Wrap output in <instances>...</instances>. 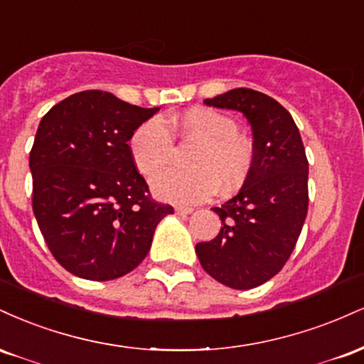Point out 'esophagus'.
Segmentation results:
<instances>
[{
    "label": "esophagus",
    "instance_id": "obj_1",
    "mask_svg": "<svg viewBox=\"0 0 364 364\" xmlns=\"http://www.w3.org/2000/svg\"><path fill=\"white\" fill-rule=\"evenodd\" d=\"M174 210H176V214H179V215H188V214H191V212H193V208L185 207V205H178L176 208H174Z\"/></svg>",
    "mask_w": 364,
    "mask_h": 364
}]
</instances>
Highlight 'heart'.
Returning <instances> with one entry per match:
<instances>
[{
	"label": "heart",
	"instance_id": "b5f03b06",
	"mask_svg": "<svg viewBox=\"0 0 364 364\" xmlns=\"http://www.w3.org/2000/svg\"><path fill=\"white\" fill-rule=\"evenodd\" d=\"M173 127L183 140L196 145L186 159L190 169H166L150 181L157 198L198 203L215 190L229 195L243 185L253 164V149L237 133L235 119L210 107H193L179 114ZM173 149V136L162 118L144 121L129 136V154L145 176L168 166Z\"/></svg>",
	"mask_w": 364,
	"mask_h": 364
}]
</instances>
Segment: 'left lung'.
Wrapping results in <instances>:
<instances>
[{
    "label": "left lung",
    "mask_w": 364,
    "mask_h": 364,
    "mask_svg": "<svg viewBox=\"0 0 364 364\" xmlns=\"http://www.w3.org/2000/svg\"><path fill=\"white\" fill-rule=\"evenodd\" d=\"M205 104L243 112L253 132V164L236 196L214 207L220 231L196 245L203 270L232 289L272 279L291 257L308 212V161L292 116L275 99L232 89Z\"/></svg>",
    "instance_id": "8db88e82"
}]
</instances>
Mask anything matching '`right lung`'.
<instances>
[{
  "instance_id": "right-lung-1",
  "label": "right lung",
  "mask_w": 364,
  "mask_h": 364,
  "mask_svg": "<svg viewBox=\"0 0 364 364\" xmlns=\"http://www.w3.org/2000/svg\"><path fill=\"white\" fill-rule=\"evenodd\" d=\"M159 107L83 90L44 114L31 150L32 208L46 243L68 272L112 281L147 257L171 205L154 202L129 154V136Z\"/></svg>"
}]
</instances>
